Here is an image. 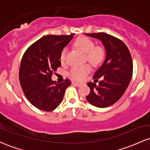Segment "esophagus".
I'll list each match as a JSON object with an SVG mask.
<instances>
[{
  "label": "esophagus",
  "mask_w": 150,
  "mask_h": 150,
  "mask_svg": "<svg viewBox=\"0 0 150 150\" xmlns=\"http://www.w3.org/2000/svg\"><path fill=\"white\" fill-rule=\"evenodd\" d=\"M73 84H74V85H75L78 86V87H79V86H81V85H82V84H81V83H79V82H73Z\"/></svg>",
  "instance_id": "esophagus-1"
}]
</instances>
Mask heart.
<instances>
[{
	"label": "heart",
	"mask_w": 150,
	"mask_h": 150,
	"mask_svg": "<svg viewBox=\"0 0 150 150\" xmlns=\"http://www.w3.org/2000/svg\"><path fill=\"white\" fill-rule=\"evenodd\" d=\"M75 47L85 53L86 58L94 66H98L104 61L105 51L101 46H94V43L91 39L87 37L77 38L74 42ZM67 49L64 48L60 55V60L64 62L66 59ZM91 71V66L89 64L74 66L70 70L69 75L75 80H82Z\"/></svg>",
	"instance_id": "1"
}]
</instances>
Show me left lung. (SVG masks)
Segmentation results:
<instances>
[{
  "instance_id": "1",
  "label": "left lung",
  "mask_w": 150,
  "mask_h": 150,
  "mask_svg": "<svg viewBox=\"0 0 150 150\" xmlns=\"http://www.w3.org/2000/svg\"><path fill=\"white\" fill-rule=\"evenodd\" d=\"M99 39L106 51V59L94 74L93 79L99 85L88 82L90 93L86 97L94 106L105 108L111 106L123 95L132 75V60L130 51L124 42L104 32L86 34Z\"/></svg>"
}]
</instances>
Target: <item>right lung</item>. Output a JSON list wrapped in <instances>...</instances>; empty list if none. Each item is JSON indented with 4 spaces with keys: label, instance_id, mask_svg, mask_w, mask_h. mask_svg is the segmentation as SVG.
Returning a JSON list of instances; mask_svg holds the SVG:
<instances>
[{
    "label": "right lung",
    "instance_id": "1",
    "mask_svg": "<svg viewBox=\"0 0 150 150\" xmlns=\"http://www.w3.org/2000/svg\"><path fill=\"white\" fill-rule=\"evenodd\" d=\"M70 35H48L32 44L21 60L19 80L25 97L33 106L51 111L59 106L65 91L71 82L56 84L51 80L53 73L61 65L62 50L73 39Z\"/></svg>",
    "mask_w": 150,
    "mask_h": 150
}]
</instances>
